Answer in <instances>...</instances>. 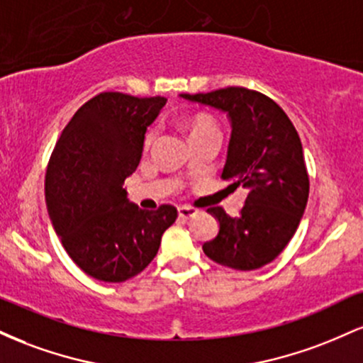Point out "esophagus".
<instances>
[{"mask_svg":"<svg viewBox=\"0 0 363 363\" xmlns=\"http://www.w3.org/2000/svg\"><path fill=\"white\" fill-rule=\"evenodd\" d=\"M196 213H198V210L193 206H179V216H181V218L187 220L191 218V216H194Z\"/></svg>","mask_w":363,"mask_h":363,"instance_id":"1","label":"esophagus"}]
</instances>
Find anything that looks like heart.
Here are the masks:
<instances>
[{"label":"heart","mask_w":363,"mask_h":363,"mask_svg":"<svg viewBox=\"0 0 363 363\" xmlns=\"http://www.w3.org/2000/svg\"><path fill=\"white\" fill-rule=\"evenodd\" d=\"M199 133H218V128H216V124L210 118L199 116L191 124V136L199 135ZM153 140H155V129H150L147 136H145V145H150Z\"/></svg>","instance_id":"heart-1"}]
</instances>
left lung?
<instances>
[{
  "label": "left lung",
  "mask_w": 363,
  "mask_h": 363,
  "mask_svg": "<svg viewBox=\"0 0 363 363\" xmlns=\"http://www.w3.org/2000/svg\"><path fill=\"white\" fill-rule=\"evenodd\" d=\"M182 99L213 107L232 124L223 179L247 189L237 216L222 206L210 208L220 230L203 244L210 259L251 272L272 262L297 230L309 198L303 150L298 133L277 102L256 90L227 86Z\"/></svg>",
  "instance_id": "1"
}]
</instances>
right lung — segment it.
Returning <instances> with one entry per match:
<instances>
[{"instance_id": "add662e5", "label": "right lung", "mask_w": 363, "mask_h": 363, "mask_svg": "<svg viewBox=\"0 0 363 363\" xmlns=\"http://www.w3.org/2000/svg\"><path fill=\"white\" fill-rule=\"evenodd\" d=\"M165 102L102 91L74 112L52 150L45 172L49 216L68 256L91 278L121 283L136 277L176 222V206L141 210L123 189Z\"/></svg>"}]
</instances>
